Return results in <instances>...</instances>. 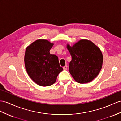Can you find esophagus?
Listing matches in <instances>:
<instances>
[{
	"mask_svg": "<svg viewBox=\"0 0 121 121\" xmlns=\"http://www.w3.org/2000/svg\"><path fill=\"white\" fill-rule=\"evenodd\" d=\"M63 69L64 70H67L68 69V66L67 65H65L64 67H63Z\"/></svg>",
	"mask_w": 121,
	"mask_h": 121,
	"instance_id": "34e87169",
	"label": "esophagus"
}]
</instances>
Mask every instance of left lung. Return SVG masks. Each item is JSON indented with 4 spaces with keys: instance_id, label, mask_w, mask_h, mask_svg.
<instances>
[{
    "instance_id": "obj_1",
    "label": "left lung",
    "mask_w": 121,
    "mask_h": 121,
    "mask_svg": "<svg viewBox=\"0 0 121 121\" xmlns=\"http://www.w3.org/2000/svg\"><path fill=\"white\" fill-rule=\"evenodd\" d=\"M67 49L72 57L69 71L75 81L85 84L98 76L103 61L99 47L90 40L82 39L73 47L68 45Z\"/></svg>"
}]
</instances>
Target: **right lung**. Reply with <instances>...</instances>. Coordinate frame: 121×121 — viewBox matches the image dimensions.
Listing matches in <instances>:
<instances>
[{
	"instance_id": "add662e5",
	"label": "right lung",
	"mask_w": 121,
	"mask_h": 121,
	"mask_svg": "<svg viewBox=\"0 0 121 121\" xmlns=\"http://www.w3.org/2000/svg\"><path fill=\"white\" fill-rule=\"evenodd\" d=\"M53 43L45 39H38L26 50L25 64L29 76L41 86L53 84L63 68L60 66L58 58L51 54L50 50Z\"/></svg>"
}]
</instances>
